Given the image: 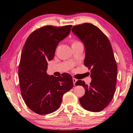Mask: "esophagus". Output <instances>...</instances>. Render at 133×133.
<instances>
[{"label":"esophagus","instance_id":"1","mask_svg":"<svg viewBox=\"0 0 133 133\" xmlns=\"http://www.w3.org/2000/svg\"><path fill=\"white\" fill-rule=\"evenodd\" d=\"M72 81H73V83H74V85H75V83H76V82L77 81V79H75V78H72Z\"/></svg>","mask_w":133,"mask_h":133}]
</instances>
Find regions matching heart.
<instances>
[{
  "instance_id": "b5f03b06",
  "label": "heart",
  "mask_w": 133,
  "mask_h": 133,
  "mask_svg": "<svg viewBox=\"0 0 133 133\" xmlns=\"http://www.w3.org/2000/svg\"><path fill=\"white\" fill-rule=\"evenodd\" d=\"M71 43H72V46L76 45H78V44H82L80 41H79L78 40H76V39H74V40L72 41Z\"/></svg>"
}]
</instances>
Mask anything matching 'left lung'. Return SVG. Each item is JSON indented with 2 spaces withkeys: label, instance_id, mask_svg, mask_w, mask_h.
Returning a JSON list of instances; mask_svg holds the SVG:
<instances>
[{
  "label": "left lung",
  "instance_id": "8db88e82",
  "mask_svg": "<svg viewBox=\"0 0 133 133\" xmlns=\"http://www.w3.org/2000/svg\"><path fill=\"white\" fill-rule=\"evenodd\" d=\"M72 31L84 44V65L92 79L89 85L81 80L76 82L85 90L80 103L86 110L99 112L110 103L116 91L117 66L112 47L106 35L91 23L74 25Z\"/></svg>",
  "mask_w": 133,
  "mask_h": 133
}]
</instances>
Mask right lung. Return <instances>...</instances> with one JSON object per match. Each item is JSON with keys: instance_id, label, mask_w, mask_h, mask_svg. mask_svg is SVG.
I'll return each mask as SVG.
<instances>
[{"instance_id": "add662e5", "label": "right lung", "mask_w": 133, "mask_h": 133, "mask_svg": "<svg viewBox=\"0 0 133 133\" xmlns=\"http://www.w3.org/2000/svg\"><path fill=\"white\" fill-rule=\"evenodd\" d=\"M72 25H45L34 30L23 46L18 66L21 94L30 109L40 115L59 108L64 94L73 87L71 75H48L47 62L54 57L60 41L70 33Z\"/></svg>"}]
</instances>
